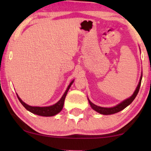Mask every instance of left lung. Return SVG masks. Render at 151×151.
I'll return each instance as SVG.
<instances>
[{
    "instance_id": "left-lung-1",
    "label": "left lung",
    "mask_w": 151,
    "mask_h": 151,
    "mask_svg": "<svg viewBox=\"0 0 151 151\" xmlns=\"http://www.w3.org/2000/svg\"><path fill=\"white\" fill-rule=\"evenodd\" d=\"M142 78V74L141 76V78H140L139 84H138L137 88H136V90L135 91V92H134V93L132 95V96L130 97L129 98L127 99L126 100L123 101L122 102H121L120 104L117 105V106H115L114 107H111V108H104V107L98 106L96 104H93V103L88 100V102H89L91 106L92 107V109H93V110L97 111V112L99 113H100V114H103V115H111V114H114V113H116L117 112H119V111L123 110L124 109H125L126 107L129 106L130 104H131L132 102L134 100V99L136 98L138 92H139L140 85H141Z\"/></svg>"
}]
</instances>
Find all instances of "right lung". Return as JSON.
Returning <instances> with one entry per match:
<instances>
[{
    "mask_svg": "<svg viewBox=\"0 0 151 151\" xmlns=\"http://www.w3.org/2000/svg\"><path fill=\"white\" fill-rule=\"evenodd\" d=\"M73 80L72 81L65 92V93L62 97L60 100L56 104L52 105V106H45V107H39V106H31L29 105H27L25 104L24 102H22L21 99H20L18 96L17 95V97L19 100L20 102L21 103L24 108H25L27 110L30 111L31 113H34V114L40 115V116H45V117H49V116H53V115H56L59 112H60L62 109L63 108L64 102H65V100L66 98V96H67V93L69 91L70 86H71V84H73Z\"/></svg>",
    "mask_w": 151,
    "mask_h": 151,
    "instance_id": "obj_1",
    "label": "right lung"
}]
</instances>
